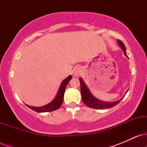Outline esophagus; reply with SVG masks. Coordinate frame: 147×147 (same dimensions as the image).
<instances>
[{"label": "esophagus", "instance_id": "34e87169", "mask_svg": "<svg viewBox=\"0 0 147 147\" xmlns=\"http://www.w3.org/2000/svg\"><path fill=\"white\" fill-rule=\"evenodd\" d=\"M80 74H81V70L79 68H77L75 71V72H74V75H75V76H77V77H78Z\"/></svg>", "mask_w": 147, "mask_h": 147}]
</instances>
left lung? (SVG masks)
I'll return each instance as SVG.
<instances>
[{
  "label": "left lung",
  "instance_id": "left-lung-1",
  "mask_svg": "<svg viewBox=\"0 0 147 147\" xmlns=\"http://www.w3.org/2000/svg\"><path fill=\"white\" fill-rule=\"evenodd\" d=\"M117 43L119 44L120 48L122 49L123 52H124L125 56L127 57L126 53V48L125 45H124V43L122 41L117 40ZM79 82H80V85H81V94H82V101L84 104H86L88 107L92 108V109H110L117 105V104H119V102L123 99L121 98L119 100L115 101V102H103L96 98L95 96L92 95V93L90 92V90L88 89V88L87 87V86L86 85L85 82H84V80L82 78H79ZM126 92H127L126 91Z\"/></svg>",
  "mask_w": 147,
  "mask_h": 147
}]
</instances>
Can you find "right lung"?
Here are the masks:
<instances>
[{
  "instance_id": "add662e5",
  "label": "right lung",
  "mask_w": 147,
  "mask_h": 147,
  "mask_svg": "<svg viewBox=\"0 0 147 147\" xmlns=\"http://www.w3.org/2000/svg\"><path fill=\"white\" fill-rule=\"evenodd\" d=\"M72 79V76L69 75L67 78H65L63 82L61 84L59 88L58 92L56 97H55V99L50 102L49 104H46V105L40 106V107H36V106H31L29 105H27L25 104L28 107H29L30 109H31L32 110L36 111L38 113H45V112H50V111H53L58 109L61 106L62 103H63V96H64V92H65V89L66 88L67 84H68V82H70V79Z\"/></svg>"
}]
</instances>
